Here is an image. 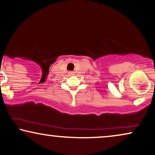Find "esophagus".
<instances>
[{
  "instance_id": "1",
  "label": "esophagus",
  "mask_w": 155,
  "mask_h": 155,
  "mask_svg": "<svg viewBox=\"0 0 155 155\" xmlns=\"http://www.w3.org/2000/svg\"><path fill=\"white\" fill-rule=\"evenodd\" d=\"M74 74H75V73H74L73 71H69L68 72V75H73Z\"/></svg>"
}]
</instances>
